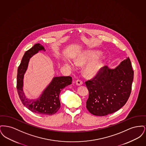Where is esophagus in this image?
<instances>
[{
	"mask_svg": "<svg viewBox=\"0 0 146 146\" xmlns=\"http://www.w3.org/2000/svg\"><path fill=\"white\" fill-rule=\"evenodd\" d=\"M76 85H78V86H80V85H82L83 84V83L80 80H77L76 82Z\"/></svg>",
	"mask_w": 146,
	"mask_h": 146,
	"instance_id": "1",
	"label": "esophagus"
}]
</instances>
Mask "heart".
<instances>
[{
  "label": "heart",
  "instance_id": "b5f03b06",
  "mask_svg": "<svg viewBox=\"0 0 146 146\" xmlns=\"http://www.w3.org/2000/svg\"><path fill=\"white\" fill-rule=\"evenodd\" d=\"M101 55L102 52L99 50H87L78 55L76 58V62L79 66H83L91 61L86 66L84 74L88 78H95L100 74L104 67V61L99 58ZM65 65L69 68H72L73 66L70 62H66Z\"/></svg>",
  "mask_w": 146,
  "mask_h": 146
}]
</instances>
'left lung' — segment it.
<instances>
[{
    "label": "left lung",
    "mask_w": 146,
    "mask_h": 146,
    "mask_svg": "<svg viewBox=\"0 0 146 146\" xmlns=\"http://www.w3.org/2000/svg\"><path fill=\"white\" fill-rule=\"evenodd\" d=\"M104 68L98 77L86 82L89 92L86 108L97 116L111 114L125 105L130 97L133 79L129 57L114 68L108 66Z\"/></svg>",
    "instance_id": "1"
}]
</instances>
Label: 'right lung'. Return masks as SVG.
I'll use <instances>...</instances> for the list:
<instances>
[{
  "label": "right lung",
  "instance_id": "1",
  "mask_svg": "<svg viewBox=\"0 0 146 146\" xmlns=\"http://www.w3.org/2000/svg\"><path fill=\"white\" fill-rule=\"evenodd\" d=\"M40 44H35L25 53L17 70V89L22 103L29 110L42 115H51L56 113L61 107L59 98L63 89L72 84V77H54L48 85L36 99H29L23 91L24 76L28 68L30 58L39 51H45Z\"/></svg>",
  "mask_w": 146,
  "mask_h": 146
}]
</instances>
